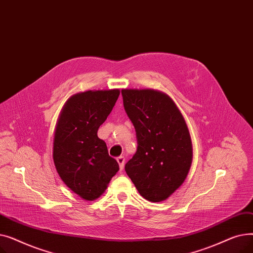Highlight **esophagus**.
Returning a JSON list of instances; mask_svg holds the SVG:
<instances>
[{"mask_svg":"<svg viewBox=\"0 0 253 253\" xmlns=\"http://www.w3.org/2000/svg\"><path fill=\"white\" fill-rule=\"evenodd\" d=\"M117 161H118V163H119L120 170L122 171V170L124 169V165H125V158L122 157V156H120V157L117 158Z\"/></svg>","mask_w":253,"mask_h":253,"instance_id":"1","label":"esophagus"}]
</instances>
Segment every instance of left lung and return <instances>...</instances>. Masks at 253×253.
<instances>
[{
    "instance_id": "left-lung-1",
    "label": "left lung",
    "mask_w": 253,
    "mask_h": 253,
    "mask_svg": "<svg viewBox=\"0 0 253 253\" xmlns=\"http://www.w3.org/2000/svg\"><path fill=\"white\" fill-rule=\"evenodd\" d=\"M122 96L137 138V151L126 163V173L144 199L164 201L182 184L192 165L187 123L174 101L163 92L124 89Z\"/></svg>"
}]
</instances>
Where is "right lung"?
Listing matches in <instances>:
<instances>
[{
    "label": "right lung",
    "instance_id": "1",
    "mask_svg": "<svg viewBox=\"0 0 253 253\" xmlns=\"http://www.w3.org/2000/svg\"><path fill=\"white\" fill-rule=\"evenodd\" d=\"M119 89L77 93L65 102L56 124L53 160L62 181L86 201L100 197L119 164L97 136L111 114Z\"/></svg>",
    "mask_w": 253,
    "mask_h": 253
}]
</instances>
